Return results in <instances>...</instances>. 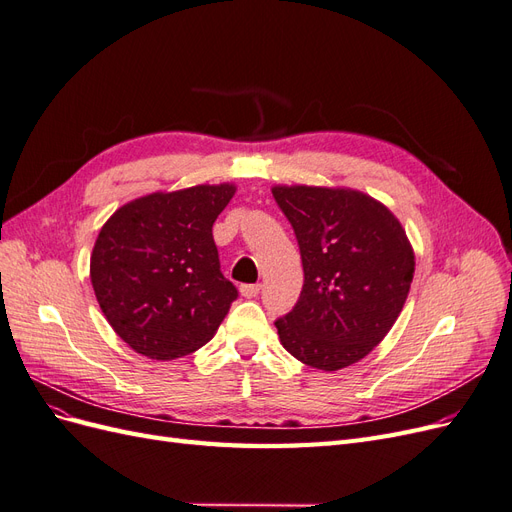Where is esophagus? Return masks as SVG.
Here are the masks:
<instances>
[{"instance_id":"esophagus-1","label":"esophagus","mask_w":512,"mask_h":512,"mask_svg":"<svg viewBox=\"0 0 512 512\" xmlns=\"http://www.w3.org/2000/svg\"><path fill=\"white\" fill-rule=\"evenodd\" d=\"M258 292H260V284H243V286H241V294H243L245 299L258 297Z\"/></svg>"}]
</instances>
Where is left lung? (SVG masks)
<instances>
[{"instance_id": "1", "label": "left lung", "mask_w": 512, "mask_h": 512, "mask_svg": "<svg viewBox=\"0 0 512 512\" xmlns=\"http://www.w3.org/2000/svg\"><path fill=\"white\" fill-rule=\"evenodd\" d=\"M303 262V290L275 320L284 348L301 363L337 371L361 361L404 307L414 254L406 230L378 200L352 190L273 188Z\"/></svg>"}]
</instances>
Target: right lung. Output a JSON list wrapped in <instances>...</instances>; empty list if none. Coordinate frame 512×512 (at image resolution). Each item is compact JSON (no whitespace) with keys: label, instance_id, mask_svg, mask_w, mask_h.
Wrapping results in <instances>:
<instances>
[{"label":"right lung","instance_id":"right-lung-1","mask_svg":"<svg viewBox=\"0 0 512 512\" xmlns=\"http://www.w3.org/2000/svg\"><path fill=\"white\" fill-rule=\"evenodd\" d=\"M232 185L149 194L117 209L91 254V284L113 331L170 361L205 346L239 292L220 271L213 222Z\"/></svg>","mask_w":512,"mask_h":512}]
</instances>
